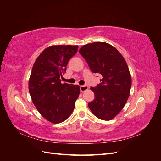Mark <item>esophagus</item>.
<instances>
[{"label": "esophagus", "instance_id": "esophagus-1", "mask_svg": "<svg viewBox=\"0 0 161 161\" xmlns=\"http://www.w3.org/2000/svg\"><path fill=\"white\" fill-rule=\"evenodd\" d=\"M88 89H89V87L87 86H86V85H81V86H80V91L81 92H84V91L88 90Z\"/></svg>", "mask_w": 161, "mask_h": 161}]
</instances>
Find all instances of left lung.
Instances as JSON below:
<instances>
[{
	"label": "left lung",
	"instance_id": "obj_1",
	"mask_svg": "<svg viewBox=\"0 0 161 161\" xmlns=\"http://www.w3.org/2000/svg\"><path fill=\"white\" fill-rule=\"evenodd\" d=\"M79 53L93 73L102 76L101 83L91 87L94 100L88 103L97 118L109 121L124 108L130 95L131 78L127 63L115 47L98 42L80 47Z\"/></svg>",
	"mask_w": 161,
	"mask_h": 161
}]
</instances>
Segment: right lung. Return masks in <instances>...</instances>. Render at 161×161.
Listing matches in <instances>:
<instances>
[{"label":"right lung","mask_w":161,"mask_h":161,"mask_svg":"<svg viewBox=\"0 0 161 161\" xmlns=\"http://www.w3.org/2000/svg\"><path fill=\"white\" fill-rule=\"evenodd\" d=\"M78 47L51 46L40 53L32 68L29 80L32 101L43 118L53 124L69 118L80 94L79 85L62 84L60 80Z\"/></svg>","instance_id":"obj_1"}]
</instances>
